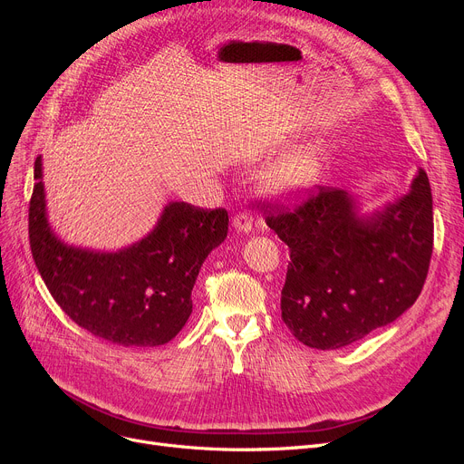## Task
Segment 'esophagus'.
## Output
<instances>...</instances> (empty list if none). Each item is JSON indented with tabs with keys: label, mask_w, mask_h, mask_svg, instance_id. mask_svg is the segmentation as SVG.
I'll use <instances>...</instances> for the list:
<instances>
[{
	"label": "esophagus",
	"mask_w": 464,
	"mask_h": 464,
	"mask_svg": "<svg viewBox=\"0 0 464 464\" xmlns=\"http://www.w3.org/2000/svg\"><path fill=\"white\" fill-rule=\"evenodd\" d=\"M233 227L237 231H242V233H248L252 231L254 227V218L248 214V212H237L233 216Z\"/></svg>",
	"instance_id": "esophagus-1"
}]
</instances>
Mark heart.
Here are the masks:
<instances>
[{
    "label": "heart",
    "instance_id": "heart-1",
    "mask_svg": "<svg viewBox=\"0 0 464 464\" xmlns=\"http://www.w3.org/2000/svg\"><path fill=\"white\" fill-rule=\"evenodd\" d=\"M329 149L322 140L289 150L265 170V186L276 193H303L318 186L329 167Z\"/></svg>",
    "mask_w": 464,
    "mask_h": 464
}]
</instances>
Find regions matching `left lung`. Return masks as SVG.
I'll return each mask as SVG.
<instances>
[{
    "instance_id": "8db88e82",
    "label": "left lung",
    "mask_w": 464,
    "mask_h": 464,
    "mask_svg": "<svg viewBox=\"0 0 464 464\" xmlns=\"http://www.w3.org/2000/svg\"><path fill=\"white\" fill-rule=\"evenodd\" d=\"M289 208L263 201L265 224L289 248L282 320L299 343L348 346L395 322L420 297L432 256V193L420 169L411 189L359 219L343 189L314 186Z\"/></svg>"
}]
</instances>
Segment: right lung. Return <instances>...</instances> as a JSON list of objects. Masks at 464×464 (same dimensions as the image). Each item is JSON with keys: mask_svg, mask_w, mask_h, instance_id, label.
<instances>
[{"mask_svg": "<svg viewBox=\"0 0 464 464\" xmlns=\"http://www.w3.org/2000/svg\"><path fill=\"white\" fill-rule=\"evenodd\" d=\"M30 199L35 266L60 308L93 336L120 346H161L191 314V289L212 248L227 237L226 208L170 203L156 229L116 254L65 246L46 224L41 158Z\"/></svg>", "mask_w": 464, "mask_h": 464, "instance_id": "add662e5", "label": "right lung"}]
</instances>
